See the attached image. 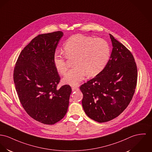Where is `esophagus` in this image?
<instances>
[{"label":"esophagus","mask_w":152,"mask_h":152,"mask_svg":"<svg viewBox=\"0 0 152 152\" xmlns=\"http://www.w3.org/2000/svg\"><path fill=\"white\" fill-rule=\"evenodd\" d=\"M72 91H75L79 90V88L77 87H72Z\"/></svg>","instance_id":"34e87169"}]
</instances>
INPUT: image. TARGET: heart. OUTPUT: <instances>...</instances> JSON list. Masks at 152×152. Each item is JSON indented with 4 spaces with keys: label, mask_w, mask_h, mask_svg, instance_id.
<instances>
[{
    "label": "heart",
    "mask_w": 152,
    "mask_h": 152,
    "mask_svg": "<svg viewBox=\"0 0 152 152\" xmlns=\"http://www.w3.org/2000/svg\"><path fill=\"white\" fill-rule=\"evenodd\" d=\"M63 52L67 58H75L73 65L62 79L65 84L77 86L87 74L88 77L96 76L105 68L110 57V47L103 39H94L82 35H75L63 45ZM55 54L53 62L57 70L65 75L68 70L65 58Z\"/></svg>",
    "instance_id": "1"
}]
</instances>
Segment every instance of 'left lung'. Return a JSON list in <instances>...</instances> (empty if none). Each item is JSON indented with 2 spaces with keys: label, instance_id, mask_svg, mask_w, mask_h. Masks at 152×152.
Masks as SVG:
<instances>
[{
  "label": "left lung",
  "instance_id": "left-lung-1",
  "mask_svg": "<svg viewBox=\"0 0 152 152\" xmlns=\"http://www.w3.org/2000/svg\"><path fill=\"white\" fill-rule=\"evenodd\" d=\"M109 35L113 48L105 68L80 87L85 113L99 123L112 120L126 109L137 82V67L132 54Z\"/></svg>",
  "mask_w": 152,
  "mask_h": 152
}]
</instances>
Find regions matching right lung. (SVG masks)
<instances>
[{"mask_svg":"<svg viewBox=\"0 0 152 152\" xmlns=\"http://www.w3.org/2000/svg\"><path fill=\"white\" fill-rule=\"evenodd\" d=\"M61 31L38 35L21 51L16 62L13 79L20 101L35 120L52 125L67 112L72 88H57L60 77L53 57Z\"/></svg>","mask_w":152,"mask_h":152,"instance_id":"obj_1","label":"right lung"}]
</instances>
